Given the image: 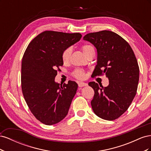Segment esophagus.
I'll return each instance as SVG.
<instances>
[{
  "instance_id": "obj_1",
  "label": "esophagus",
  "mask_w": 151,
  "mask_h": 151,
  "mask_svg": "<svg viewBox=\"0 0 151 151\" xmlns=\"http://www.w3.org/2000/svg\"><path fill=\"white\" fill-rule=\"evenodd\" d=\"M78 85L79 87H84V86H88V84L86 83H82V82H80V83H78Z\"/></svg>"
}]
</instances>
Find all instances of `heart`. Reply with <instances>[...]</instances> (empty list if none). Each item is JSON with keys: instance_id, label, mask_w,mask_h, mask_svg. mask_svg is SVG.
Returning <instances> with one entry per match:
<instances>
[{"instance_id": "1", "label": "heart", "mask_w": 151, "mask_h": 151, "mask_svg": "<svg viewBox=\"0 0 151 151\" xmlns=\"http://www.w3.org/2000/svg\"><path fill=\"white\" fill-rule=\"evenodd\" d=\"M92 48H93V47L89 45H85L84 46H83V47H82V50H83V51L85 55H86L87 53H88L89 50ZM71 52H72L71 48H67L64 50V51H63L62 53V60L63 62L67 63L70 60ZM74 75L76 77H77V78L80 79H84V77H85L84 72L80 69L76 70L74 73Z\"/></svg>"}]
</instances>
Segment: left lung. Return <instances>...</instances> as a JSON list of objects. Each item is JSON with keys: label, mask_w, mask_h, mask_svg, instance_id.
I'll use <instances>...</instances> for the list:
<instances>
[{"label": "left lung", "mask_w": 151, "mask_h": 151, "mask_svg": "<svg viewBox=\"0 0 151 151\" xmlns=\"http://www.w3.org/2000/svg\"><path fill=\"white\" fill-rule=\"evenodd\" d=\"M83 40L97 50L93 76L104 74L109 80L107 87L95 82L89 83L94 91L91 106L99 118L114 120L127 110L136 94L139 80L137 60L130 45L114 32L91 33Z\"/></svg>", "instance_id": "1"}]
</instances>
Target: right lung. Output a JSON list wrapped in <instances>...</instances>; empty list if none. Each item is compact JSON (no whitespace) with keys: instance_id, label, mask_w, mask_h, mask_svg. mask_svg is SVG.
<instances>
[{"instance_id":"obj_1","label":"right lung","mask_w":151,"mask_h":151,"mask_svg":"<svg viewBox=\"0 0 151 151\" xmlns=\"http://www.w3.org/2000/svg\"><path fill=\"white\" fill-rule=\"evenodd\" d=\"M82 37L81 34L46 31L28 45L21 63V88L25 101L36 118L47 125L60 122L68 113L78 88L74 81L60 84L55 81L62 66L64 50Z\"/></svg>"}]
</instances>
